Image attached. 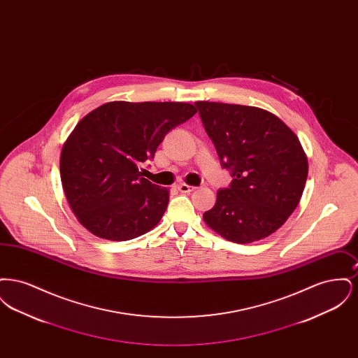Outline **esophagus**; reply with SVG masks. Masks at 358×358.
Returning <instances> with one entry per match:
<instances>
[{"mask_svg": "<svg viewBox=\"0 0 358 358\" xmlns=\"http://www.w3.org/2000/svg\"><path fill=\"white\" fill-rule=\"evenodd\" d=\"M177 189L180 190V192H182V193H190V192H194L196 190V187H190V185H187V184H180Z\"/></svg>", "mask_w": 358, "mask_h": 358, "instance_id": "esophagus-1", "label": "esophagus"}]
</instances>
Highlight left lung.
Here are the masks:
<instances>
[{"label": "left lung", "instance_id": "8db88e82", "mask_svg": "<svg viewBox=\"0 0 358 358\" xmlns=\"http://www.w3.org/2000/svg\"><path fill=\"white\" fill-rule=\"evenodd\" d=\"M222 168L234 177L204 213L209 228L238 244L267 238L295 210L307 178L298 136L271 113L240 104L196 102Z\"/></svg>", "mask_w": 358, "mask_h": 358}]
</instances>
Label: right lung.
<instances>
[{"instance_id":"obj_1","label":"right lung","mask_w":358,"mask_h":358,"mask_svg":"<svg viewBox=\"0 0 358 358\" xmlns=\"http://www.w3.org/2000/svg\"><path fill=\"white\" fill-rule=\"evenodd\" d=\"M189 103L110 102L80 120L60 157L69 206L91 234L124 241L154 228L169 193L142 177L165 136L190 120Z\"/></svg>"}]
</instances>
